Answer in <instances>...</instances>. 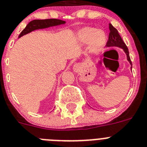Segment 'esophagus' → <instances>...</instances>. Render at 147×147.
<instances>
[{
	"instance_id": "1",
	"label": "esophagus",
	"mask_w": 147,
	"mask_h": 147,
	"mask_svg": "<svg viewBox=\"0 0 147 147\" xmlns=\"http://www.w3.org/2000/svg\"><path fill=\"white\" fill-rule=\"evenodd\" d=\"M80 65L79 64H75L74 65V72H79V71H80Z\"/></svg>"
}]
</instances>
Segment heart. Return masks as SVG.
I'll list each match as a JSON object with an SVG mask.
<instances>
[{
    "label": "heart",
    "mask_w": 147,
    "mask_h": 147,
    "mask_svg": "<svg viewBox=\"0 0 147 147\" xmlns=\"http://www.w3.org/2000/svg\"><path fill=\"white\" fill-rule=\"evenodd\" d=\"M80 41L83 43H88L90 41V49L93 53H98L101 50L105 44L106 37L102 31L92 28H86L82 30L79 33Z\"/></svg>",
    "instance_id": "obj_1"
}]
</instances>
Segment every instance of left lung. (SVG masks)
<instances>
[{"mask_svg":"<svg viewBox=\"0 0 147 147\" xmlns=\"http://www.w3.org/2000/svg\"><path fill=\"white\" fill-rule=\"evenodd\" d=\"M109 30L110 32L109 35V39H108L107 43H106V47H117L122 48L124 50V52H125L126 55H127V59L129 61V63H130V64L131 65L132 68V62L130 60V56H129L128 49H127L126 44L122 41V38L119 36L117 30L114 27H113V25L111 24H109Z\"/></svg>","mask_w":147,"mask_h":147,"instance_id":"left-lung-1","label":"left lung"}]
</instances>
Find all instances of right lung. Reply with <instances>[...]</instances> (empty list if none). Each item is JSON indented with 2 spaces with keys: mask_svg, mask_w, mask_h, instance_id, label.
<instances>
[{
  "mask_svg": "<svg viewBox=\"0 0 147 147\" xmlns=\"http://www.w3.org/2000/svg\"><path fill=\"white\" fill-rule=\"evenodd\" d=\"M65 23V22L57 19H47V20H34L30 22L27 25L25 29L21 32L19 36V38L30 32L33 31L35 30L43 29V28H49L52 26H57V25H63Z\"/></svg>",
  "mask_w": 147,
  "mask_h": 147,
  "instance_id": "obj_1",
  "label": "right lung"
}]
</instances>
